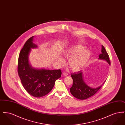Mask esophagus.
<instances>
[{
  "label": "esophagus",
  "mask_w": 125,
  "mask_h": 125,
  "mask_svg": "<svg viewBox=\"0 0 125 125\" xmlns=\"http://www.w3.org/2000/svg\"><path fill=\"white\" fill-rule=\"evenodd\" d=\"M63 75H64V76H67V75H68V73H67V72H64L63 73Z\"/></svg>",
  "instance_id": "esophagus-1"
}]
</instances>
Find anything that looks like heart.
Returning a JSON list of instances; mask_svg holds the SVG:
<instances>
[{"label":"heart","mask_w":125,"mask_h":125,"mask_svg":"<svg viewBox=\"0 0 125 125\" xmlns=\"http://www.w3.org/2000/svg\"><path fill=\"white\" fill-rule=\"evenodd\" d=\"M85 47L81 44H76L67 48L64 53L65 59H69L68 64L72 70L77 71L82 69L88 63L91 54L89 51L85 50ZM58 62L60 65L64 63L61 58H59Z\"/></svg>","instance_id":"b5f03b06"}]
</instances>
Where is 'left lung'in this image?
<instances>
[{
	"label": "left lung",
	"mask_w": 125,
	"mask_h": 125,
	"mask_svg": "<svg viewBox=\"0 0 125 125\" xmlns=\"http://www.w3.org/2000/svg\"><path fill=\"white\" fill-rule=\"evenodd\" d=\"M101 52L102 53L99 55V59L106 60L109 65H111L109 55L103 45H102ZM71 77L73 80V83L70 88V92L72 95L79 99H86L94 95L104 84H103L96 88L89 87L86 85L83 80L82 71L72 73Z\"/></svg>",
	"instance_id": "1"
}]
</instances>
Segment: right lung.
Instances as JSON below:
<instances>
[{
	"mask_svg": "<svg viewBox=\"0 0 125 125\" xmlns=\"http://www.w3.org/2000/svg\"><path fill=\"white\" fill-rule=\"evenodd\" d=\"M33 37H31L26 42L20 52L18 73L27 92L34 97H41L46 95L52 90L55 81L60 78L62 73L60 69H36L30 65L29 54L31 48L37 47L33 42Z\"/></svg>",
	"mask_w": 125,
	"mask_h": 125,
	"instance_id": "obj_1",
	"label": "right lung"
}]
</instances>
